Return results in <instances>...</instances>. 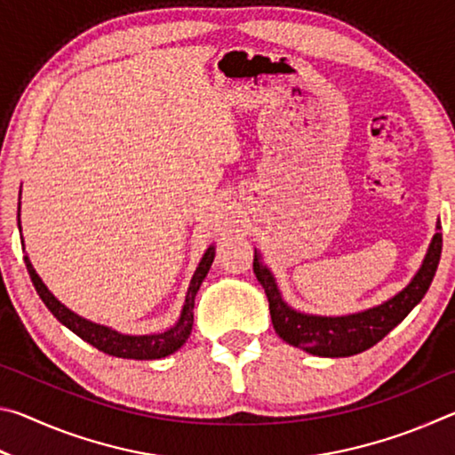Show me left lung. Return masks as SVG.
<instances>
[{"instance_id":"obj_1","label":"left lung","mask_w":455,"mask_h":455,"mask_svg":"<svg viewBox=\"0 0 455 455\" xmlns=\"http://www.w3.org/2000/svg\"><path fill=\"white\" fill-rule=\"evenodd\" d=\"M435 228H442L440 220H437ZM440 257L442 233H435L426 257H423L421 267L413 275V279L407 283V287L395 292L394 297L381 305L349 315H337V317L292 309L283 299L275 275L263 263V257L257 249L252 268H255L257 279L267 292L273 327L284 343L319 357H351L379 343L391 329L397 327L410 315V311L427 292L431 281H434Z\"/></svg>"}]
</instances>
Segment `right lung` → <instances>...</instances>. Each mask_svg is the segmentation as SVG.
<instances>
[{
	"mask_svg": "<svg viewBox=\"0 0 455 455\" xmlns=\"http://www.w3.org/2000/svg\"><path fill=\"white\" fill-rule=\"evenodd\" d=\"M20 198H21V190H20ZM18 227L21 233L20 209H18ZM214 255H217V252H214V244H211L203 255V259H200L195 275H192L179 321H176L171 329H166L164 333H152V335H124L116 329L100 325V323L80 317L78 313L68 309L64 303H60L58 299L52 295V291L45 287L44 281L40 279V275L36 273L32 260H29L28 255L24 257V260H26L28 273L32 276L34 287L44 301V305L48 307L53 317H56L61 325H66L72 333H76L80 339H84V341L90 343L92 347H96L98 351H104L108 355L122 357V359H160V357L172 355L174 351H179L190 337L192 321H195V313H192V309H195V297L200 289V284L204 281L206 273H209Z\"/></svg>",
	"mask_w": 455,
	"mask_h": 455,
	"instance_id": "1",
	"label": "right lung"
}]
</instances>
